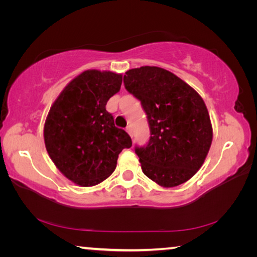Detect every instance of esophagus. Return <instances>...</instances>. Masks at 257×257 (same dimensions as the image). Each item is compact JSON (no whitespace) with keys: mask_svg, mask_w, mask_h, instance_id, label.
Listing matches in <instances>:
<instances>
[{"mask_svg":"<svg viewBox=\"0 0 257 257\" xmlns=\"http://www.w3.org/2000/svg\"><path fill=\"white\" fill-rule=\"evenodd\" d=\"M125 132H127L130 135V136L133 137V130H132V127H130V125H128V127L125 128Z\"/></svg>","mask_w":257,"mask_h":257,"instance_id":"34e87169","label":"esophagus"}]
</instances>
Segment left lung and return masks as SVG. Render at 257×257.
<instances>
[{
  "instance_id": "8db88e82",
  "label": "left lung",
  "mask_w": 257,
  "mask_h": 257,
  "mask_svg": "<svg viewBox=\"0 0 257 257\" xmlns=\"http://www.w3.org/2000/svg\"><path fill=\"white\" fill-rule=\"evenodd\" d=\"M123 82L142 102L150 123L149 144L135 149L144 175L165 188L188 181L201 169L213 139L201 95L159 67L130 69Z\"/></svg>"
}]
</instances>
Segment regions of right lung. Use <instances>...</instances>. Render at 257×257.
Wrapping results in <instances>:
<instances>
[{"mask_svg":"<svg viewBox=\"0 0 257 257\" xmlns=\"http://www.w3.org/2000/svg\"><path fill=\"white\" fill-rule=\"evenodd\" d=\"M121 84V73L85 70L64 87L46 116L47 153L59 171L78 186L101 184L114 171L121 151L133 145L105 108Z\"/></svg>","mask_w":257,"mask_h":257,"instance_id":"add662e5","label":"right lung"}]
</instances>
